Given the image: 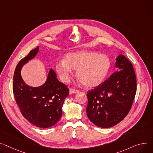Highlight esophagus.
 I'll return each mask as SVG.
<instances>
[{"label":"esophagus","mask_w":153,"mask_h":153,"mask_svg":"<svg viewBox=\"0 0 153 153\" xmlns=\"http://www.w3.org/2000/svg\"><path fill=\"white\" fill-rule=\"evenodd\" d=\"M69 92H70L71 93H75L79 92V90L74 89V88H70L69 89Z\"/></svg>","instance_id":"1"}]
</instances>
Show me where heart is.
<instances>
[{"label": "heart", "mask_w": 153, "mask_h": 153, "mask_svg": "<svg viewBox=\"0 0 153 153\" xmlns=\"http://www.w3.org/2000/svg\"><path fill=\"white\" fill-rule=\"evenodd\" d=\"M111 66L109 57L96 52L83 51L66 55L65 60H59L55 69L60 79L64 82L70 79L74 70L77 77L87 87L100 85L107 77Z\"/></svg>", "instance_id": "1"}]
</instances>
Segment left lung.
I'll return each instance as SVG.
<instances>
[{"mask_svg":"<svg viewBox=\"0 0 153 153\" xmlns=\"http://www.w3.org/2000/svg\"><path fill=\"white\" fill-rule=\"evenodd\" d=\"M116 60L115 66L120 71L87 91V116L101 128L114 126L126 117L136 94L137 80L132 64L121 54Z\"/></svg>","mask_w":153,"mask_h":153,"instance_id":"8db88e82","label":"left lung"}]
</instances>
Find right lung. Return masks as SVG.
<instances>
[{"instance_id":"obj_1","label":"right lung","mask_w":153,"mask_h":153,"mask_svg":"<svg viewBox=\"0 0 153 153\" xmlns=\"http://www.w3.org/2000/svg\"><path fill=\"white\" fill-rule=\"evenodd\" d=\"M39 47L32 49L18 63L13 80V91L16 102L22 116L35 126L47 128L53 126L62 114V106L69 95V89L57 79L51 69L46 82L41 87L26 85L21 76L22 66L33 59Z\"/></svg>"}]
</instances>
